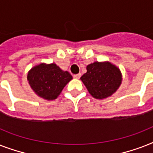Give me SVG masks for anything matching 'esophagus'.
Returning a JSON list of instances; mask_svg holds the SVG:
<instances>
[{"label":"esophagus","mask_w":153,"mask_h":153,"mask_svg":"<svg viewBox=\"0 0 153 153\" xmlns=\"http://www.w3.org/2000/svg\"><path fill=\"white\" fill-rule=\"evenodd\" d=\"M81 77V74L79 73V74H74V78H75V79H79Z\"/></svg>","instance_id":"1"}]
</instances>
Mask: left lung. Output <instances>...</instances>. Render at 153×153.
Masks as SVG:
<instances>
[{
	"mask_svg": "<svg viewBox=\"0 0 153 153\" xmlns=\"http://www.w3.org/2000/svg\"><path fill=\"white\" fill-rule=\"evenodd\" d=\"M81 80L94 98L102 99L112 95L121 82L120 70L110 62H95L86 67Z\"/></svg>",
	"mask_w": 153,
	"mask_h": 153,
	"instance_id": "1",
	"label": "left lung"
}]
</instances>
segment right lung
I'll return each mask as SVG.
<instances>
[{"label": "right lung", "mask_w": 153, "mask_h": 153, "mask_svg": "<svg viewBox=\"0 0 153 153\" xmlns=\"http://www.w3.org/2000/svg\"><path fill=\"white\" fill-rule=\"evenodd\" d=\"M71 79L69 72L62 71L55 63L39 64L27 74V80L32 90L39 97L48 100L57 98Z\"/></svg>", "instance_id": "1"}]
</instances>
